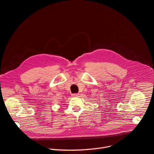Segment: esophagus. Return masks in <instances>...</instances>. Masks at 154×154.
<instances>
[{"instance_id": "1", "label": "esophagus", "mask_w": 154, "mask_h": 154, "mask_svg": "<svg viewBox=\"0 0 154 154\" xmlns=\"http://www.w3.org/2000/svg\"><path fill=\"white\" fill-rule=\"evenodd\" d=\"M79 94H72V97H79Z\"/></svg>"}]
</instances>
